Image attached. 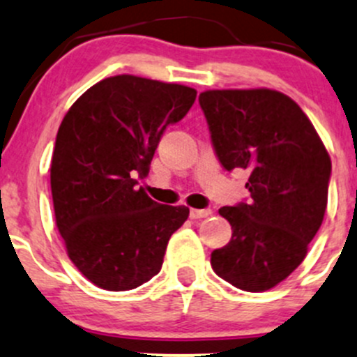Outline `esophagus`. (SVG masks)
I'll list each match as a JSON object with an SVG mask.
<instances>
[{
  "mask_svg": "<svg viewBox=\"0 0 357 357\" xmlns=\"http://www.w3.org/2000/svg\"><path fill=\"white\" fill-rule=\"evenodd\" d=\"M211 214H212L211 208H192V211H190V218L192 219L207 218V215H211Z\"/></svg>",
  "mask_w": 357,
  "mask_h": 357,
  "instance_id": "esophagus-1",
  "label": "esophagus"
}]
</instances>
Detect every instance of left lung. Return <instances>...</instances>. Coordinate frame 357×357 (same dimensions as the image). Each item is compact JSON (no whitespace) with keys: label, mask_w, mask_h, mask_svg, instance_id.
<instances>
[{"label":"left lung","mask_w":357,"mask_h":357,"mask_svg":"<svg viewBox=\"0 0 357 357\" xmlns=\"http://www.w3.org/2000/svg\"><path fill=\"white\" fill-rule=\"evenodd\" d=\"M211 142L226 171L245 169L250 200L221 207L233 235L215 248V275L236 289L264 291L307 254L328 202L332 160L301 107L273 89L200 93Z\"/></svg>","instance_id":"obj_1"}]
</instances>
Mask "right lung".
Instances as JSON below:
<instances>
[{
  "label": "right lung",
  "mask_w": 357,
  "mask_h": 357,
  "mask_svg": "<svg viewBox=\"0 0 357 357\" xmlns=\"http://www.w3.org/2000/svg\"><path fill=\"white\" fill-rule=\"evenodd\" d=\"M195 98L188 86L122 74L91 86L63 117L50 171L56 228L75 268L100 289L149 282L188 219V207L157 204L138 178Z\"/></svg>",
  "instance_id": "1"
}]
</instances>
